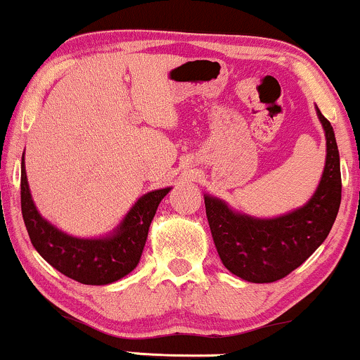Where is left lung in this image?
I'll return each mask as SVG.
<instances>
[{"instance_id": "obj_1", "label": "left lung", "mask_w": 360, "mask_h": 360, "mask_svg": "<svg viewBox=\"0 0 360 360\" xmlns=\"http://www.w3.org/2000/svg\"><path fill=\"white\" fill-rule=\"evenodd\" d=\"M325 130L326 159L320 184L300 208L274 218L237 212L220 198L205 194L206 217L223 266L249 283H274L307 260L335 221L342 200L340 155L333 128L316 106Z\"/></svg>"}]
</instances>
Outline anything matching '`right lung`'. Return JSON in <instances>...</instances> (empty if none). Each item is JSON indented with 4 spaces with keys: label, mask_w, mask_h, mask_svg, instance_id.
<instances>
[{
    "label": "right lung",
    "mask_w": 360,
    "mask_h": 360,
    "mask_svg": "<svg viewBox=\"0 0 360 360\" xmlns=\"http://www.w3.org/2000/svg\"><path fill=\"white\" fill-rule=\"evenodd\" d=\"M171 188L154 189L140 196L113 232L103 237H74L52 225L32 200L22 155V214L32 245L49 264L77 283L105 286L125 278L137 267L146 247L148 226L157 206Z\"/></svg>",
    "instance_id": "1"
}]
</instances>
